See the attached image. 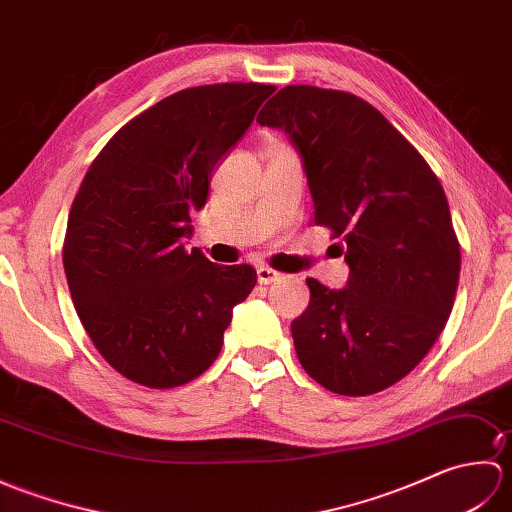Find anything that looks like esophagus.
Listing matches in <instances>:
<instances>
[{
	"label": "esophagus",
	"mask_w": 512,
	"mask_h": 512,
	"mask_svg": "<svg viewBox=\"0 0 512 512\" xmlns=\"http://www.w3.org/2000/svg\"><path fill=\"white\" fill-rule=\"evenodd\" d=\"M281 279V273H277V270L268 268V266H259L257 268V281L262 286H268V284H275V281Z\"/></svg>",
	"instance_id": "1"
}]
</instances>
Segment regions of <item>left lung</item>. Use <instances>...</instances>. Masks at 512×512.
Returning a JSON list of instances; mask_svg holds the SVG:
<instances>
[{"label": "left lung", "instance_id": "8db88e82", "mask_svg": "<svg viewBox=\"0 0 512 512\" xmlns=\"http://www.w3.org/2000/svg\"><path fill=\"white\" fill-rule=\"evenodd\" d=\"M257 123L284 129L301 158L314 224L347 246L341 290L306 279L292 321L301 367L341 396L405 378L447 325L460 244L436 173L376 107L339 90L288 85Z\"/></svg>", "mask_w": 512, "mask_h": 512}]
</instances>
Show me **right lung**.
I'll list each match as a JSON object with an SVG mask.
<instances>
[{
    "label": "right lung",
    "instance_id": "add662e5",
    "mask_svg": "<svg viewBox=\"0 0 512 512\" xmlns=\"http://www.w3.org/2000/svg\"><path fill=\"white\" fill-rule=\"evenodd\" d=\"M275 90L215 83L171 94L85 173L65 231V277L96 350L138 385L169 389L204 374L257 284L255 268L217 266L184 239L215 167Z\"/></svg>",
    "mask_w": 512,
    "mask_h": 512
}]
</instances>
